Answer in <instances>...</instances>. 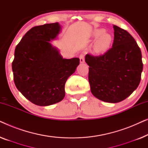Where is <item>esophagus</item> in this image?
Wrapping results in <instances>:
<instances>
[{"instance_id": "esophagus-1", "label": "esophagus", "mask_w": 148, "mask_h": 148, "mask_svg": "<svg viewBox=\"0 0 148 148\" xmlns=\"http://www.w3.org/2000/svg\"><path fill=\"white\" fill-rule=\"evenodd\" d=\"M79 60L81 63H84L85 62V54L84 53H82L79 55Z\"/></svg>"}]
</instances>
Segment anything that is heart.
Returning <instances> with one entry per match:
<instances>
[{
	"instance_id": "heart-1",
	"label": "heart",
	"mask_w": 148,
	"mask_h": 148,
	"mask_svg": "<svg viewBox=\"0 0 148 148\" xmlns=\"http://www.w3.org/2000/svg\"><path fill=\"white\" fill-rule=\"evenodd\" d=\"M95 36H99L95 43V48L98 51H104L110 46L112 42V36L104 33V30L98 29L95 32Z\"/></svg>"
}]
</instances>
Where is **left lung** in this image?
I'll list each match as a JSON object with an SVG mask.
<instances>
[{"label": "left lung", "instance_id": "left-lung-1", "mask_svg": "<svg viewBox=\"0 0 148 148\" xmlns=\"http://www.w3.org/2000/svg\"><path fill=\"white\" fill-rule=\"evenodd\" d=\"M112 47L104 54H86L88 80L92 94L110 103L124 100L138 87L143 71L141 52L133 36L113 26Z\"/></svg>", "mask_w": 148, "mask_h": 148}]
</instances>
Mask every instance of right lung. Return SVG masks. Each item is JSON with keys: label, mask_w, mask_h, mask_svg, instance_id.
Returning a JSON list of instances; mask_svg holds the SVG:
<instances>
[{"label": "right lung", "mask_w": 148, "mask_h": 148, "mask_svg": "<svg viewBox=\"0 0 148 148\" xmlns=\"http://www.w3.org/2000/svg\"><path fill=\"white\" fill-rule=\"evenodd\" d=\"M60 29L58 22L35 26L15 48L14 82L28 100L38 106H49L64 98L66 80L79 64L78 58H62L50 44Z\"/></svg>", "instance_id": "obj_1"}]
</instances>
